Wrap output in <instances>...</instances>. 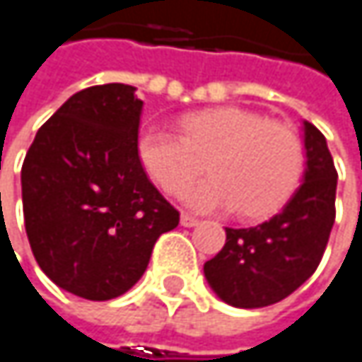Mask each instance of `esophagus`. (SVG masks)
<instances>
[{
  "label": "esophagus",
  "mask_w": 362,
  "mask_h": 362,
  "mask_svg": "<svg viewBox=\"0 0 362 362\" xmlns=\"http://www.w3.org/2000/svg\"><path fill=\"white\" fill-rule=\"evenodd\" d=\"M180 224L182 226H186V228H192V226H197V224H199V220H197L194 216H190V214H182Z\"/></svg>",
  "instance_id": "obj_1"
}]
</instances>
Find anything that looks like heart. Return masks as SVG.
<instances>
[{"label": "heart", "instance_id": "heart-1", "mask_svg": "<svg viewBox=\"0 0 362 362\" xmlns=\"http://www.w3.org/2000/svg\"><path fill=\"white\" fill-rule=\"evenodd\" d=\"M138 161L163 192L180 194L207 161L209 180L186 192L199 211L233 209L259 220L281 209L304 174V144L296 127L241 107H214L180 119V136L146 127L136 140Z\"/></svg>", "mask_w": 362, "mask_h": 362}]
</instances>
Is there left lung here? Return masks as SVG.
Instances as JSON below:
<instances>
[{
    "label": "left lung",
    "instance_id": "obj_1",
    "mask_svg": "<svg viewBox=\"0 0 362 362\" xmlns=\"http://www.w3.org/2000/svg\"><path fill=\"white\" fill-rule=\"evenodd\" d=\"M306 170L270 220L226 228V243L203 266L216 296L235 308H264L291 296L317 270L335 222L337 172L325 136L304 121Z\"/></svg>",
    "mask_w": 362,
    "mask_h": 362
}]
</instances>
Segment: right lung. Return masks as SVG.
Instances as JSON below:
<instances>
[{
  "label": "right lung",
  "instance_id": "right-lung-1",
  "mask_svg": "<svg viewBox=\"0 0 362 362\" xmlns=\"http://www.w3.org/2000/svg\"><path fill=\"white\" fill-rule=\"evenodd\" d=\"M142 100L134 86L73 94L25 157V228L39 268L64 291L105 302L144 274L157 239L180 214L138 161Z\"/></svg>",
  "mask_w": 362,
  "mask_h": 362
}]
</instances>
